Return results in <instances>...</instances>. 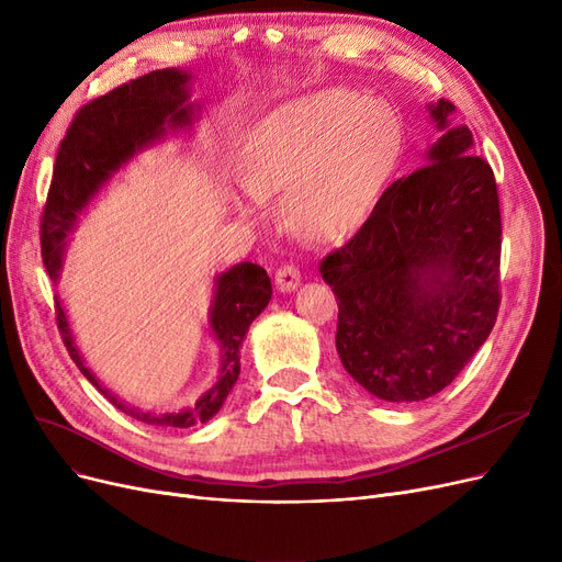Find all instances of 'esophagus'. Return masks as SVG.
Here are the masks:
<instances>
[{"label":"esophagus","mask_w":562,"mask_h":562,"mask_svg":"<svg viewBox=\"0 0 562 562\" xmlns=\"http://www.w3.org/2000/svg\"><path fill=\"white\" fill-rule=\"evenodd\" d=\"M300 281H302V274H300V269L295 265L279 267L277 288L281 290V293H293V290L300 285Z\"/></svg>","instance_id":"34e87169"}]
</instances>
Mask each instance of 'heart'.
<instances>
[{"mask_svg": "<svg viewBox=\"0 0 562 562\" xmlns=\"http://www.w3.org/2000/svg\"><path fill=\"white\" fill-rule=\"evenodd\" d=\"M391 109L348 90H316L277 106L258 125L241 167L235 209L262 216L283 190V216L314 241H337L372 214L397 156Z\"/></svg>", "mask_w": 562, "mask_h": 562, "instance_id": "obj_1", "label": "heart"}]
</instances>
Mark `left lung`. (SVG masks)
Here are the masks:
<instances>
[{
	"label": "left lung",
	"instance_id": "obj_1",
	"mask_svg": "<svg viewBox=\"0 0 562 562\" xmlns=\"http://www.w3.org/2000/svg\"><path fill=\"white\" fill-rule=\"evenodd\" d=\"M439 139L321 262L339 300L337 353L367 393L420 402L460 374L499 306V200L456 106L428 104Z\"/></svg>",
	"mask_w": 562,
	"mask_h": 562
}]
</instances>
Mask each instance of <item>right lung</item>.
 I'll return each mask as SVG.
<instances>
[{
  "instance_id": "1",
  "label": "right lung",
  "mask_w": 562,
  "mask_h": 562,
  "mask_svg": "<svg viewBox=\"0 0 562 562\" xmlns=\"http://www.w3.org/2000/svg\"><path fill=\"white\" fill-rule=\"evenodd\" d=\"M192 74L186 69H158L137 81L111 90L76 115L55 158L53 181L42 221V254L48 277L63 274L69 235L86 209L142 150L167 139V134L188 132L200 119V104L190 102ZM272 300V281L260 265L239 262L214 279V300L209 306V335L218 344V376L206 393L179 409H139L109 391L97 379L76 346L63 300L57 304V327L71 360L81 374L115 409L153 428H192L214 418L239 379V351L254 323Z\"/></svg>"
}]
</instances>
